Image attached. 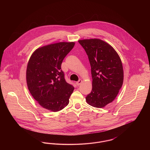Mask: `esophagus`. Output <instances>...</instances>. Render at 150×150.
Wrapping results in <instances>:
<instances>
[{"instance_id":"1","label":"esophagus","mask_w":150,"mask_h":150,"mask_svg":"<svg viewBox=\"0 0 150 150\" xmlns=\"http://www.w3.org/2000/svg\"><path fill=\"white\" fill-rule=\"evenodd\" d=\"M81 83H82V80H79V81L76 82V84L77 86H79Z\"/></svg>"}]
</instances>
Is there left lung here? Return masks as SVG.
I'll return each mask as SVG.
<instances>
[{"mask_svg":"<svg viewBox=\"0 0 150 150\" xmlns=\"http://www.w3.org/2000/svg\"><path fill=\"white\" fill-rule=\"evenodd\" d=\"M91 66L92 90L86 97L91 106L102 108L112 102L122 86L124 71L121 59L114 48L99 39L79 40Z\"/></svg>","mask_w":150,"mask_h":150,"instance_id":"obj_1","label":"left lung"}]
</instances>
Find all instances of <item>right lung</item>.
Instances as JSON below:
<instances>
[{"label":"right lung","mask_w":150,"mask_h":150,"mask_svg":"<svg viewBox=\"0 0 150 150\" xmlns=\"http://www.w3.org/2000/svg\"><path fill=\"white\" fill-rule=\"evenodd\" d=\"M74 42H59L36 50L29 59L26 82L33 98L44 108L59 111L67 106L74 91L61 70V64Z\"/></svg>","instance_id":"obj_1"}]
</instances>
